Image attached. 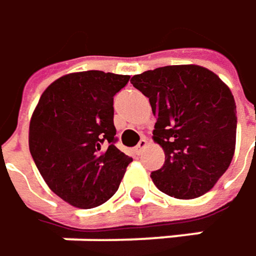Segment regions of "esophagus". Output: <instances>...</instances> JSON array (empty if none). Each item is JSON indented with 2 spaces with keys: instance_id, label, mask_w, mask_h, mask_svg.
<instances>
[{
  "instance_id": "34e87169",
  "label": "esophagus",
  "mask_w": 256,
  "mask_h": 256,
  "mask_svg": "<svg viewBox=\"0 0 256 256\" xmlns=\"http://www.w3.org/2000/svg\"><path fill=\"white\" fill-rule=\"evenodd\" d=\"M146 146H148V140H146L145 138H142V139L139 140L138 146L134 148V152H136L138 155H140V154H142V151H144V150H145Z\"/></svg>"
}]
</instances>
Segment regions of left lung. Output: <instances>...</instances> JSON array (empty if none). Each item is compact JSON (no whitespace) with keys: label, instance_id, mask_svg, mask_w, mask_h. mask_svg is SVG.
<instances>
[{"label":"left lung","instance_id":"left-lung-1","mask_svg":"<svg viewBox=\"0 0 256 256\" xmlns=\"http://www.w3.org/2000/svg\"><path fill=\"white\" fill-rule=\"evenodd\" d=\"M156 117L152 139L166 155L152 172L168 196L194 199L211 190L236 148V102L220 78L196 64L166 66L132 78Z\"/></svg>","mask_w":256,"mask_h":256}]
</instances>
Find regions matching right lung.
<instances>
[{"instance_id": "1", "label": "right lung", "mask_w": 256, "mask_h": 256, "mask_svg": "<svg viewBox=\"0 0 256 256\" xmlns=\"http://www.w3.org/2000/svg\"><path fill=\"white\" fill-rule=\"evenodd\" d=\"M128 79L100 70L70 73L39 98L29 124V150L48 188L72 206L102 205L132 162L114 145L112 106Z\"/></svg>"}]
</instances>
